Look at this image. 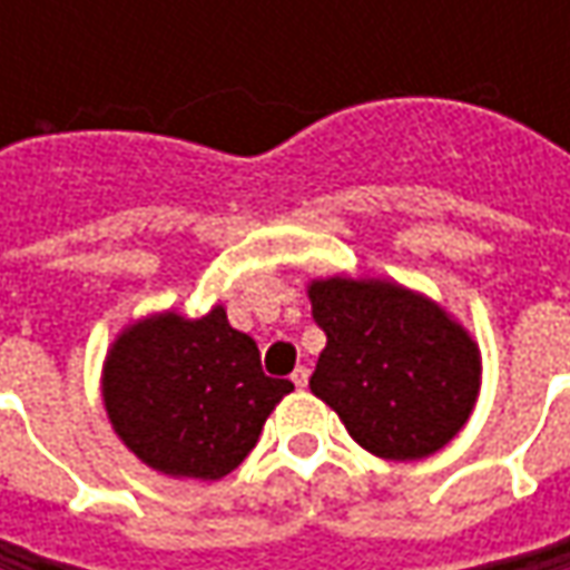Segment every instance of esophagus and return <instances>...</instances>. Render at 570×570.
Segmentation results:
<instances>
[{
	"label": "esophagus",
	"instance_id": "1",
	"mask_svg": "<svg viewBox=\"0 0 570 570\" xmlns=\"http://www.w3.org/2000/svg\"><path fill=\"white\" fill-rule=\"evenodd\" d=\"M307 381H311V371H307V367H297L295 374H292V383H295L297 390H304V386H307Z\"/></svg>",
	"mask_w": 570,
	"mask_h": 570
}]
</instances>
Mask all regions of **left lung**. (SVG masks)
I'll list each match as a JSON object with an SVG mask.
<instances>
[{"mask_svg":"<svg viewBox=\"0 0 570 570\" xmlns=\"http://www.w3.org/2000/svg\"><path fill=\"white\" fill-rule=\"evenodd\" d=\"M307 297L326 333L311 390L355 444L381 460H422L463 431L482 352L450 311L393 278H311Z\"/></svg>","mask_w":570,"mask_h":570,"instance_id":"left-lung-1","label":"left lung"}]
</instances>
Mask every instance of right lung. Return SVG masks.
<instances>
[{
    "mask_svg": "<svg viewBox=\"0 0 570 570\" xmlns=\"http://www.w3.org/2000/svg\"><path fill=\"white\" fill-rule=\"evenodd\" d=\"M292 390L263 374L256 342L222 304L193 320L158 311L126 323L100 371L114 434L145 466L187 482L237 470Z\"/></svg>",
    "mask_w": 570,
    "mask_h": 570,
    "instance_id": "right-lung-1",
    "label": "right lung"
}]
</instances>
